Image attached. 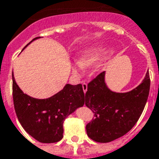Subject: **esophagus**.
Here are the masks:
<instances>
[{"label":"esophagus","mask_w":159,"mask_h":159,"mask_svg":"<svg viewBox=\"0 0 159 159\" xmlns=\"http://www.w3.org/2000/svg\"><path fill=\"white\" fill-rule=\"evenodd\" d=\"M83 89L84 93H86L88 90V84L86 83H83Z\"/></svg>","instance_id":"esophagus-1"}]
</instances>
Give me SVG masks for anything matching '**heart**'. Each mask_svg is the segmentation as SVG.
Segmentation results:
<instances>
[{
	"label": "heart",
	"mask_w": 159,
	"mask_h": 159,
	"mask_svg": "<svg viewBox=\"0 0 159 159\" xmlns=\"http://www.w3.org/2000/svg\"><path fill=\"white\" fill-rule=\"evenodd\" d=\"M108 49L105 47H93L84 50L80 56L79 60L76 59L71 63V70L76 75H81L84 71L85 67H89L107 57Z\"/></svg>",
	"instance_id": "heart-1"
}]
</instances>
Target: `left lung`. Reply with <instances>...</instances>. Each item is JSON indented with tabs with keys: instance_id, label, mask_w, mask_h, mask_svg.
<instances>
[{
	"instance_id": "8db88e82",
	"label": "left lung",
	"mask_w": 159,
	"mask_h": 159,
	"mask_svg": "<svg viewBox=\"0 0 159 159\" xmlns=\"http://www.w3.org/2000/svg\"><path fill=\"white\" fill-rule=\"evenodd\" d=\"M150 89L148 71L139 86L125 93L111 90L106 83V71L88 85L85 105L94 113L86 125L88 136L107 143L123 136L136 123L147 103Z\"/></svg>"
}]
</instances>
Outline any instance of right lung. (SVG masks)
<instances>
[{"mask_svg": "<svg viewBox=\"0 0 159 159\" xmlns=\"http://www.w3.org/2000/svg\"><path fill=\"white\" fill-rule=\"evenodd\" d=\"M36 37L23 48H25ZM22 50V51H23ZM12 97L16 115L24 129L42 143H54L63 138L66 117L83 107L82 84H66L62 90L47 99H36L20 89L12 72Z\"/></svg>", "mask_w": 159, "mask_h": 159, "instance_id": "1", "label": "right lung"}]
</instances>
